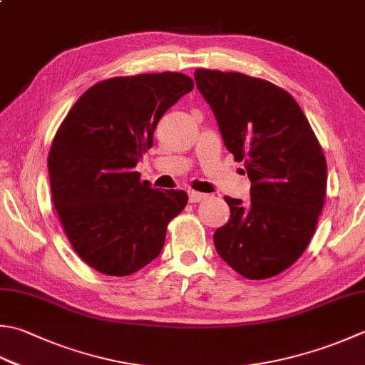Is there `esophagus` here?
<instances>
[{
    "instance_id": "obj_1",
    "label": "esophagus",
    "mask_w": 365,
    "mask_h": 365,
    "mask_svg": "<svg viewBox=\"0 0 365 365\" xmlns=\"http://www.w3.org/2000/svg\"><path fill=\"white\" fill-rule=\"evenodd\" d=\"M188 196H190L191 202H201V201H204V199H207V195H204V192H197L192 190L188 192Z\"/></svg>"
}]
</instances>
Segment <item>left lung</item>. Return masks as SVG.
<instances>
[{
    "label": "left lung",
    "instance_id": "left-lung-1",
    "mask_svg": "<svg viewBox=\"0 0 365 365\" xmlns=\"http://www.w3.org/2000/svg\"><path fill=\"white\" fill-rule=\"evenodd\" d=\"M195 81L252 182L248 202L225 197L231 218L213 234L217 252L250 280L275 277L315 232L327 183L323 150L296 99L277 85L210 69H196Z\"/></svg>",
    "mask_w": 365,
    "mask_h": 365
}]
</instances>
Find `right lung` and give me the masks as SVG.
Returning a JSON list of instances; mask_svg holds the SVG:
<instances>
[{"instance_id": "obj_1", "label": "right lung", "mask_w": 365, "mask_h": 365, "mask_svg": "<svg viewBox=\"0 0 365 365\" xmlns=\"http://www.w3.org/2000/svg\"><path fill=\"white\" fill-rule=\"evenodd\" d=\"M195 87L182 73L98 82L68 112L48 152L55 210L74 252L98 272L126 277L161 253L169 221L188 202L134 170L160 118Z\"/></svg>"}]
</instances>
